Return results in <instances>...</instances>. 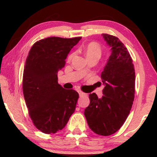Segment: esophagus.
<instances>
[{"label": "esophagus", "instance_id": "obj_1", "mask_svg": "<svg viewBox=\"0 0 157 157\" xmlns=\"http://www.w3.org/2000/svg\"><path fill=\"white\" fill-rule=\"evenodd\" d=\"M78 94H79V96H87V94H86V93H84V92H83V91H78Z\"/></svg>", "mask_w": 157, "mask_h": 157}]
</instances>
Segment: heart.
<instances>
[{
  "label": "heart",
  "mask_w": 157,
  "mask_h": 157,
  "mask_svg": "<svg viewBox=\"0 0 157 157\" xmlns=\"http://www.w3.org/2000/svg\"><path fill=\"white\" fill-rule=\"evenodd\" d=\"M84 52L87 59L92 57H97L99 59L101 55V47L98 44H96L95 42H91L86 46V48H84ZM73 56H74V54H71L68 56V60L71 59Z\"/></svg>",
  "instance_id": "1"
}]
</instances>
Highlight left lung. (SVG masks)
I'll use <instances>...</instances> for the list:
<instances>
[{
	"instance_id": "1",
	"label": "left lung",
	"mask_w": 157,
	"mask_h": 157,
	"mask_svg": "<svg viewBox=\"0 0 157 157\" xmlns=\"http://www.w3.org/2000/svg\"><path fill=\"white\" fill-rule=\"evenodd\" d=\"M111 47V54L104 68V96L90 94V104L85 109L88 125L94 133L109 136L121 127L129 114L134 99L135 71L132 57L116 36L102 34Z\"/></svg>"
}]
</instances>
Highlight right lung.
Segmentation results:
<instances>
[{
  "mask_svg": "<svg viewBox=\"0 0 157 157\" xmlns=\"http://www.w3.org/2000/svg\"><path fill=\"white\" fill-rule=\"evenodd\" d=\"M81 37H49L36 42L23 70V92L34 126L44 134L65 127L76 109L78 92L58 83L57 74L66 64L71 48Z\"/></svg>",
  "mask_w": 157,
  "mask_h": 157,
  "instance_id": "1",
  "label": "right lung"
}]
</instances>
